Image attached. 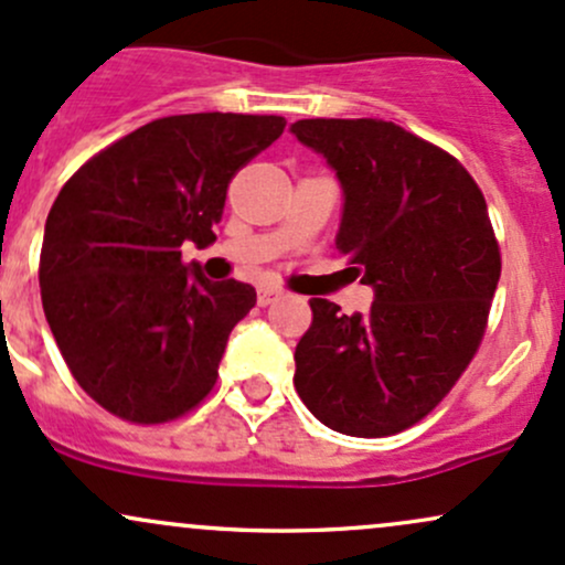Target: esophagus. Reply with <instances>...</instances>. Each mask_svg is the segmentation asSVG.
<instances>
[{
	"label": "esophagus",
	"mask_w": 565,
	"mask_h": 565,
	"mask_svg": "<svg viewBox=\"0 0 565 565\" xmlns=\"http://www.w3.org/2000/svg\"><path fill=\"white\" fill-rule=\"evenodd\" d=\"M278 297H281V289H276V287H259L257 302H259V306H270V302H276Z\"/></svg>",
	"instance_id": "esophagus-1"
}]
</instances>
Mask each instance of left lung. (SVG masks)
I'll return each mask as SVG.
<instances>
[{"instance_id":"obj_1","label":"left lung","mask_w":565,"mask_h":565,"mask_svg":"<svg viewBox=\"0 0 565 565\" xmlns=\"http://www.w3.org/2000/svg\"><path fill=\"white\" fill-rule=\"evenodd\" d=\"M343 188L334 244L370 313L313 297L295 349V388L351 437H392L426 418L469 367L488 327L501 254L486 198L450 152L373 117L297 120Z\"/></svg>"}]
</instances>
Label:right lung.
I'll return each instance as SVG.
<instances>
[{
  "mask_svg": "<svg viewBox=\"0 0 565 565\" xmlns=\"http://www.w3.org/2000/svg\"><path fill=\"white\" fill-rule=\"evenodd\" d=\"M284 126L235 111L160 117L61 188L40 254L42 308L74 381L104 411L169 424L214 388L227 334L257 292L190 270L182 244H212L231 179Z\"/></svg>",
  "mask_w": 565,
  "mask_h": 565,
  "instance_id": "obj_1",
  "label": "right lung"
}]
</instances>
